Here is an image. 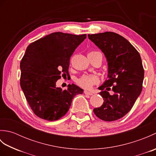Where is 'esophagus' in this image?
Instances as JSON below:
<instances>
[{"label":"esophagus","mask_w":156,"mask_h":156,"mask_svg":"<svg viewBox=\"0 0 156 156\" xmlns=\"http://www.w3.org/2000/svg\"><path fill=\"white\" fill-rule=\"evenodd\" d=\"M84 92L85 94H87V95H92V94H93V93H92V92L87 91V90H84Z\"/></svg>","instance_id":"obj_1"}]
</instances>
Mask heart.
<instances>
[{
  "label": "heart",
  "instance_id": "1",
  "mask_svg": "<svg viewBox=\"0 0 156 156\" xmlns=\"http://www.w3.org/2000/svg\"><path fill=\"white\" fill-rule=\"evenodd\" d=\"M98 51H90L89 54H94V53H97ZM98 82V78L97 76L93 75H88L85 74L78 79L77 82L79 86L83 87L84 88H90L94 84Z\"/></svg>",
  "mask_w": 156,
  "mask_h": 156
}]
</instances>
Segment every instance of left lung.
I'll return each mask as SVG.
<instances>
[{"instance_id": "left-lung-1", "label": "left lung", "mask_w": 156, "mask_h": 156, "mask_svg": "<svg viewBox=\"0 0 156 156\" xmlns=\"http://www.w3.org/2000/svg\"><path fill=\"white\" fill-rule=\"evenodd\" d=\"M88 37L108 62V80L98 88L104 102L93 111L105 121L118 120L130 111L141 92L144 69L141 56L127 39L115 33L89 34Z\"/></svg>"}]
</instances>
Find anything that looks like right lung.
<instances>
[{
	"mask_svg": "<svg viewBox=\"0 0 156 156\" xmlns=\"http://www.w3.org/2000/svg\"><path fill=\"white\" fill-rule=\"evenodd\" d=\"M87 34L55 32L28 45L20 68V84L26 100L38 117L49 121L66 114L73 98L83 90L74 84L67 90L56 87L61 76L68 75L69 59Z\"/></svg>",
	"mask_w": 156,
	"mask_h": 156,
	"instance_id": "1",
	"label": "right lung"
}]
</instances>
